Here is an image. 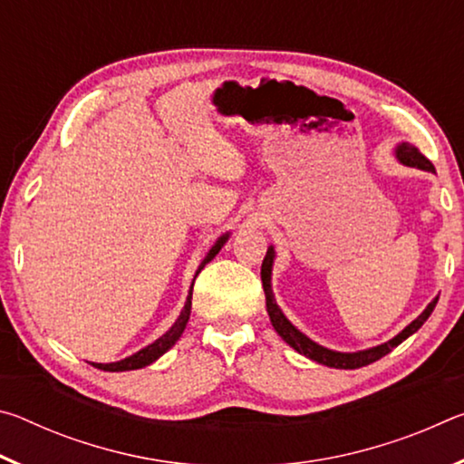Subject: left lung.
<instances>
[{
    "mask_svg": "<svg viewBox=\"0 0 464 464\" xmlns=\"http://www.w3.org/2000/svg\"><path fill=\"white\" fill-rule=\"evenodd\" d=\"M397 157H399V161L405 163V166L434 171V166H431V161L428 160V157L411 143L399 145ZM272 262H274V249L268 247V254H266L264 262H262V286H264V295H266V307H268V315H270L274 329H276L282 340H285L288 345H293L298 354L307 356L311 360H315V362H319V364H325L332 368H345V371H348V368H360V366L372 364V362H376V360H381L382 356H387L392 348H397L399 343L407 340V337L418 332V329L426 324V319L431 315V311H434L436 303H438V298H434V301H431L426 307V311H423L418 319L411 321V324L407 325L401 334L392 337L391 342L381 343V345H376V348L364 350V352H354V354H342V352L327 350V348H324V345L311 342L307 335H303L285 315H282V311L278 309L276 301H274L272 288H270Z\"/></svg>",
    "mask_w": 464,
    "mask_h": 464,
    "instance_id": "obj_1",
    "label": "left lung"
}]
</instances>
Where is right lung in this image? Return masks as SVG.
<instances>
[{
	"mask_svg": "<svg viewBox=\"0 0 464 464\" xmlns=\"http://www.w3.org/2000/svg\"><path fill=\"white\" fill-rule=\"evenodd\" d=\"M227 237H229V235H225V237H221V239H218V241L215 243V247L208 251V256L204 257L202 264L198 266V272L218 254V249H221V246L227 241ZM198 272H196V276H198ZM190 309H192V290H190V295H188L186 307H184L182 313H179L178 321H176L174 325H171L169 332H166V334H163V335L160 337V340H155L151 345H147V348L137 352V354H132V356H129V358L121 360V362H112V364H93V366L100 368V371H108V372H122V371H135V368H143V366H147V364H151L153 360H157L161 354H166V352L171 348V345H174V343L179 340V335H182V332L186 329L188 319H190Z\"/></svg>",
	"mask_w": 464,
	"mask_h": 464,
	"instance_id": "obj_1",
	"label": "right lung"
}]
</instances>
